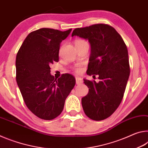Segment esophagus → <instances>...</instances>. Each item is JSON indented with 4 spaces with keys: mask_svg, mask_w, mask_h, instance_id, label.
Returning a JSON list of instances; mask_svg holds the SVG:
<instances>
[{
    "mask_svg": "<svg viewBox=\"0 0 148 148\" xmlns=\"http://www.w3.org/2000/svg\"><path fill=\"white\" fill-rule=\"evenodd\" d=\"M76 84L78 85V84H81L83 83V80L81 78V77H76Z\"/></svg>",
    "mask_w": 148,
    "mask_h": 148,
    "instance_id": "obj_1",
    "label": "esophagus"
}]
</instances>
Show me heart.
Returning a JSON list of instances; mask_svg holds the SVG:
<instances>
[{"instance_id":"1","label":"heart","mask_w":148,"mask_h":148,"mask_svg":"<svg viewBox=\"0 0 148 148\" xmlns=\"http://www.w3.org/2000/svg\"><path fill=\"white\" fill-rule=\"evenodd\" d=\"M84 44H87V43L82 39H76L74 42L75 46H77V45ZM74 70L75 72H77V73H79V72L81 71V66H80V65H76V66H75L74 67Z\"/></svg>"}]
</instances>
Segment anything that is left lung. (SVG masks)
I'll list each match as a JSON object with an SVG mask.
<instances>
[{
    "label": "left lung",
    "instance_id": "8db88e82",
    "mask_svg": "<svg viewBox=\"0 0 148 148\" xmlns=\"http://www.w3.org/2000/svg\"><path fill=\"white\" fill-rule=\"evenodd\" d=\"M74 36L89 40L91 55L87 74L98 75L99 79V82L84 79L89 89L82 99V107L90 119L101 121L116 111L123 97L130 74L128 50L116 30L106 24L75 29Z\"/></svg>",
    "mask_w": 148,
    "mask_h": 148
}]
</instances>
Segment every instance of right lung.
<instances>
[{
  "instance_id": "obj_1",
  "label": "right lung",
  "mask_w": 148,
  "mask_h": 148,
  "mask_svg": "<svg viewBox=\"0 0 148 148\" xmlns=\"http://www.w3.org/2000/svg\"><path fill=\"white\" fill-rule=\"evenodd\" d=\"M71 31L42 28L32 31L17 53V86L27 108L40 119L51 120L59 116L76 84L69 74L58 79L50 74V64L59 61L60 44Z\"/></svg>"
}]
</instances>
